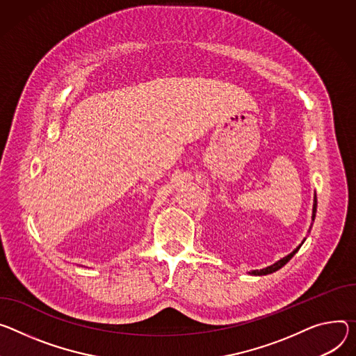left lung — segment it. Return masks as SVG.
I'll list each match as a JSON object with an SVG mask.
<instances>
[{
    "instance_id": "left-lung-1",
    "label": "left lung",
    "mask_w": 356,
    "mask_h": 356,
    "mask_svg": "<svg viewBox=\"0 0 356 356\" xmlns=\"http://www.w3.org/2000/svg\"><path fill=\"white\" fill-rule=\"evenodd\" d=\"M315 214H316V195L314 196V207H312V221L315 220ZM304 243V241H302ZM302 243L293 251L291 254H288L286 257H284V258H281L280 261H277L275 264H273V266H270V267H267V268H263V270H254V271H251L250 274H252V275H267V274H271V273H275L277 270H280L282 266H285L291 258H293L294 255H296V252L300 250V247L302 245Z\"/></svg>"
}]
</instances>
